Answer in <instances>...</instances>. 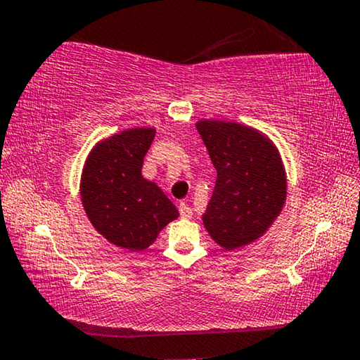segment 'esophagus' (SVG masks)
Masks as SVG:
<instances>
[{
  "mask_svg": "<svg viewBox=\"0 0 360 360\" xmlns=\"http://www.w3.org/2000/svg\"><path fill=\"white\" fill-rule=\"evenodd\" d=\"M179 214L182 219H192V209L187 204H184V202L179 204Z\"/></svg>",
  "mask_w": 360,
  "mask_h": 360,
  "instance_id": "obj_1",
  "label": "esophagus"
}]
</instances>
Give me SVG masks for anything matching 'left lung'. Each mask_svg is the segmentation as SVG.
Segmentation results:
<instances>
[{
    "label": "left lung",
    "instance_id": "obj_1",
    "mask_svg": "<svg viewBox=\"0 0 360 360\" xmlns=\"http://www.w3.org/2000/svg\"><path fill=\"white\" fill-rule=\"evenodd\" d=\"M217 169L215 189L202 215L217 245L231 251L259 240L287 199V174L269 136L229 120L195 124Z\"/></svg>",
    "mask_w": 360,
    "mask_h": 360
}]
</instances>
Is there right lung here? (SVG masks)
Here are the masks:
<instances>
[{
  "label": "right lung",
  "instance_id": "1",
  "mask_svg": "<svg viewBox=\"0 0 360 360\" xmlns=\"http://www.w3.org/2000/svg\"><path fill=\"white\" fill-rule=\"evenodd\" d=\"M155 127L127 129L96 143L81 173V204L91 225L112 245L143 251L179 217L156 182L141 176Z\"/></svg>",
  "mask_w": 360,
  "mask_h": 360
}]
</instances>
